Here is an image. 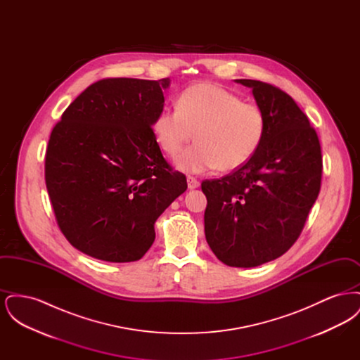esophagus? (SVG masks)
<instances>
[{
  "mask_svg": "<svg viewBox=\"0 0 360 360\" xmlns=\"http://www.w3.org/2000/svg\"><path fill=\"white\" fill-rule=\"evenodd\" d=\"M188 188H198V186H200V181H198L195 176H191V175H188Z\"/></svg>",
  "mask_w": 360,
  "mask_h": 360,
  "instance_id": "obj_1",
  "label": "esophagus"
}]
</instances>
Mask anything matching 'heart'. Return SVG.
<instances>
[{"label":"heart","instance_id":"1","mask_svg":"<svg viewBox=\"0 0 360 360\" xmlns=\"http://www.w3.org/2000/svg\"><path fill=\"white\" fill-rule=\"evenodd\" d=\"M266 127L257 103L241 101L228 89L209 82L186 87L178 106L159 112L153 124L160 148L170 156L179 154L195 132L198 143L176 159L178 167L188 172L243 167L257 154Z\"/></svg>","mask_w":360,"mask_h":360}]
</instances>
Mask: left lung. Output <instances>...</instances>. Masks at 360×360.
<instances>
[{
  "instance_id": "obj_1",
  "label": "left lung",
  "mask_w": 360,
  "mask_h": 360,
  "mask_svg": "<svg viewBox=\"0 0 360 360\" xmlns=\"http://www.w3.org/2000/svg\"><path fill=\"white\" fill-rule=\"evenodd\" d=\"M266 135L254 158L220 179H205L206 241L224 264L255 267L283 255L300 238L321 188L323 155L316 129L288 93L255 79Z\"/></svg>"
}]
</instances>
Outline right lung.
I'll list each match as a JSON object with an SVG mask.
<instances>
[{
    "label": "right lung",
    "instance_id": "add662e5",
    "mask_svg": "<svg viewBox=\"0 0 360 360\" xmlns=\"http://www.w3.org/2000/svg\"><path fill=\"white\" fill-rule=\"evenodd\" d=\"M169 85L170 78H103L70 103L52 129L44 176L55 219L89 257L141 259L154 243L156 219L188 188L153 129Z\"/></svg>",
    "mask_w": 360,
    "mask_h": 360
}]
</instances>
